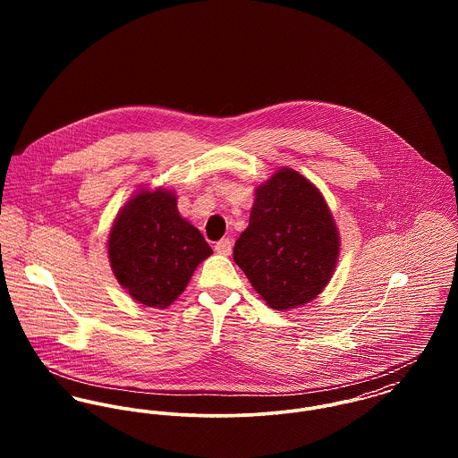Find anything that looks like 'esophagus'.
Listing matches in <instances>:
<instances>
[{
    "mask_svg": "<svg viewBox=\"0 0 458 458\" xmlns=\"http://www.w3.org/2000/svg\"><path fill=\"white\" fill-rule=\"evenodd\" d=\"M215 250H216V254H220V256H229V254L233 252V242H231L229 238H224V240L216 242Z\"/></svg>",
    "mask_w": 458,
    "mask_h": 458,
    "instance_id": "1",
    "label": "esophagus"
}]
</instances>
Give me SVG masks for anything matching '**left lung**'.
I'll return each instance as SVG.
<instances>
[{"label":"left lung","instance_id":"left-lung-1","mask_svg":"<svg viewBox=\"0 0 458 458\" xmlns=\"http://www.w3.org/2000/svg\"><path fill=\"white\" fill-rule=\"evenodd\" d=\"M340 236L321 192L300 173L278 169L256 191L234 262L275 310L312 301L327 287Z\"/></svg>","mask_w":458,"mask_h":458}]
</instances>
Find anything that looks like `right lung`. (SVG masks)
<instances>
[{
	"label": "right lung",
	"mask_w": 458,
	"mask_h": 458,
	"mask_svg": "<svg viewBox=\"0 0 458 458\" xmlns=\"http://www.w3.org/2000/svg\"><path fill=\"white\" fill-rule=\"evenodd\" d=\"M107 254L131 298L165 309L187 287L197 264L213 254L196 227L180 216L169 191H140L116 216Z\"/></svg>",
	"instance_id": "1"
}]
</instances>
